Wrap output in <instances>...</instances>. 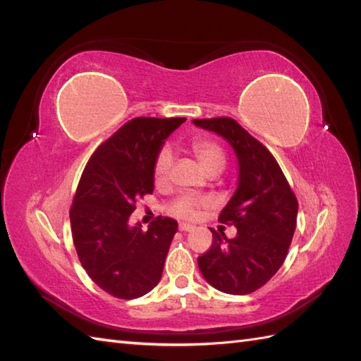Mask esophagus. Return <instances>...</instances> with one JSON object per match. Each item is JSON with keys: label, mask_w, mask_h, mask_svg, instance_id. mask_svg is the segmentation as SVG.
<instances>
[{"label": "esophagus", "mask_w": 361, "mask_h": 361, "mask_svg": "<svg viewBox=\"0 0 361 361\" xmlns=\"http://www.w3.org/2000/svg\"><path fill=\"white\" fill-rule=\"evenodd\" d=\"M178 229H180V231H192V229H194V225H189V224H180V225H178Z\"/></svg>", "instance_id": "34e87169"}]
</instances>
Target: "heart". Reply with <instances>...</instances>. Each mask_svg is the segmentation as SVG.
<instances>
[{"mask_svg": "<svg viewBox=\"0 0 361 361\" xmlns=\"http://www.w3.org/2000/svg\"><path fill=\"white\" fill-rule=\"evenodd\" d=\"M192 150L200 159L202 166L206 169V172L212 171V169H224L225 167V152L217 142L211 140H195L192 142ZM173 164V153L169 147H163L155 158V164H153V178H155L157 185H164L171 173V169ZM208 203L204 198H198L195 195L185 194L180 195L173 203L171 204L172 216L178 219H192L200 206Z\"/></svg>", "mask_w": 361, "mask_h": 361, "instance_id": "heart-1", "label": "heart"}]
</instances>
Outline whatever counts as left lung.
<instances>
[{
    "mask_svg": "<svg viewBox=\"0 0 361 361\" xmlns=\"http://www.w3.org/2000/svg\"><path fill=\"white\" fill-rule=\"evenodd\" d=\"M197 127L220 135L239 163V183L220 212L221 224L237 234L211 229V248L198 257L203 278L229 295H248L270 281L287 257L293 239L298 200L278 161L264 144L231 118L194 119Z\"/></svg>",
    "mask_w": 361,
    "mask_h": 361,
    "instance_id": "8db88e82",
    "label": "left lung"
}]
</instances>
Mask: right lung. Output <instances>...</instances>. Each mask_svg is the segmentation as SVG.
Instances as JSON below:
<instances>
[{"label":"right lung","instance_id":"1","mask_svg":"<svg viewBox=\"0 0 361 361\" xmlns=\"http://www.w3.org/2000/svg\"><path fill=\"white\" fill-rule=\"evenodd\" d=\"M186 118H135L99 145L80 176L70 211L75 251L106 293L135 299L161 279L176 220L158 217L142 231L128 225L136 200L153 192V164L166 137Z\"/></svg>","mask_w":361,"mask_h":361}]
</instances>
